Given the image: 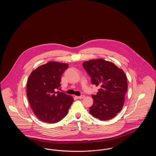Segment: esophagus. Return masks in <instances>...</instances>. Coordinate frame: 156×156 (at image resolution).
<instances>
[{"label":"esophagus","mask_w":156,"mask_h":156,"mask_svg":"<svg viewBox=\"0 0 156 156\" xmlns=\"http://www.w3.org/2000/svg\"><path fill=\"white\" fill-rule=\"evenodd\" d=\"M76 98H77V99H82V98H83L85 96L84 95H81V96H79V97H78V96H76Z\"/></svg>","instance_id":"34e87169"}]
</instances>
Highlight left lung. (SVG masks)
Wrapping results in <instances>:
<instances>
[{"instance_id":"8db88e82","label":"left lung","mask_w":156,"mask_h":156,"mask_svg":"<svg viewBox=\"0 0 156 156\" xmlns=\"http://www.w3.org/2000/svg\"><path fill=\"white\" fill-rule=\"evenodd\" d=\"M82 66L92 83L100 88L96 95H92L94 104L89 108L90 114L101 120L113 118L122 109L127 90L124 71L104 59L85 61Z\"/></svg>"}]
</instances>
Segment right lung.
I'll use <instances>...</instances> for the list:
<instances>
[{
  "instance_id": "right-lung-1",
  "label": "right lung",
  "mask_w": 156,
  "mask_h": 156,
  "mask_svg": "<svg viewBox=\"0 0 156 156\" xmlns=\"http://www.w3.org/2000/svg\"><path fill=\"white\" fill-rule=\"evenodd\" d=\"M68 64L48 62L33 70L27 82V95L38 119L48 123H57L68 113L74 99L60 88L61 76Z\"/></svg>"
}]
</instances>
